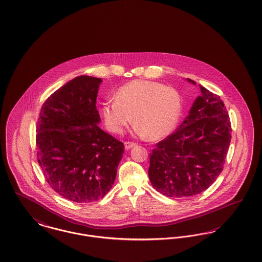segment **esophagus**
Here are the masks:
<instances>
[{"label":"esophagus","mask_w":262,"mask_h":262,"mask_svg":"<svg viewBox=\"0 0 262 262\" xmlns=\"http://www.w3.org/2000/svg\"><path fill=\"white\" fill-rule=\"evenodd\" d=\"M135 145H136V143L130 142V141H125V142H124V147H125V149H130V148L134 147Z\"/></svg>","instance_id":"34e87169"}]
</instances>
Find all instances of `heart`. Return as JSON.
Listing matches in <instances>:
<instances>
[{"label":"heart","instance_id":"heart-1","mask_svg":"<svg viewBox=\"0 0 262 262\" xmlns=\"http://www.w3.org/2000/svg\"><path fill=\"white\" fill-rule=\"evenodd\" d=\"M181 110V98L174 89L158 81L136 80L121 86L116 100L102 103L101 116L112 133L121 134L134 119L138 136L160 140L176 127Z\"/></svg>","mask_w":262,"mask_h":262}]
</instances>
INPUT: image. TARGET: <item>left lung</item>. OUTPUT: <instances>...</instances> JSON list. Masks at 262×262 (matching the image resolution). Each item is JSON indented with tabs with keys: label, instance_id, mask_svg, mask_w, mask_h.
<instances>
[{
	"label": "left lung",
	"instance_id": "1",
	"mask_svg": "<svg viewBox=\"0 0 262 262\" xmlns=\"http://www.w3.org/2000/svg\"><path fill=\"white\" fill-rule=\"evenodd\" d=\"M200 90L177 132L157 143L149 156L151 185L168 198L201 193L223 169L231 140L229 117L221 97L202 84Z\"/></svg>",
	"mask_w": 262,
	"mask_h": 262
}]
</instances>
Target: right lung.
<instances>
[{
    "instance_id": "add662e5",
    "label": "right lung",
    "mask_w": 262,
    "mask_h": 262,
    "mask_svg": "<svg viewBox=\"0 0 262 262\" xmlns=\"http://www.w3.org/2000/svg\"><path fill=\"white\" fill-rule=\"evenodd\" d=\"M102 80L80 76L43 102L37 157L51 187L72 202L102 199L112 188L123 143L103 132L96 102Z\"/></svg>"
}]
</instances>
